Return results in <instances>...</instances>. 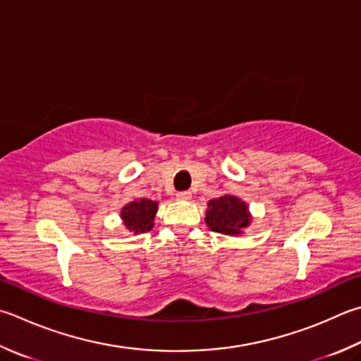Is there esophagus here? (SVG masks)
I'll return each mask as SVG.
<instances>
[{"instance_id":"34e87169","label":"esophagus","mask_w":361,"mask_h":361,"mask_svg":"<svg viewBox=\"0 0 361 361\" xmlns=\"http://www.w3.org/2000/svg\"><path fill=\"white\" fill-rule=\"evenodd\" d=\"M176 199H178V200H191L192 199V194L189 192V191L178 192V194H176Z\"/></svg>"}]
</instances>
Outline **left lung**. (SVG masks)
<instances>
[{
    "mask_svg": "<svg viewBox=\"0 0 361 361\" xmlns=\"http://www.w3.org/2000/svg\"><path fill=\"white\" fill-rule=\"evenodd\" d=\"M251 221L252 214L249 213V205L237 195L224 194L208 202L205 222L209 231L238 237L243 235L246 227L251 226Z\"/></svg>",
    "mask_w": 361,
    "mask_h": 361,
    "instance_id": "1",
    "label": "left lung"
}]
</instances>
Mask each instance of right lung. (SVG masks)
<instances>
[{
    "label": "right lung",
    "mask_w": 361,
    "mask_h": 361,
    "mask_svg": "<svg viewBox=\"0 0 361 361\" xmlns=\"http://www.w3.org/2000/svg\"><path fill=\"white\" fill-rule=\"evenodd\" d=\"M158 202L149 199H137L126 203L120 212L124 228L133 235L152 231L156 213H158Z\"/></svg>",
    "instance_id": "obj_1"
}]
</instances>
